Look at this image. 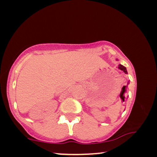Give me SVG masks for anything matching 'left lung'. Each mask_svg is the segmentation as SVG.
Listing matches in <instances>:
<instances>
[{
	"label": "left lung",
	"instance_id": "1",
	"mask_svg": "<svg viewBox=\"0 0 157 157\" xmlns=\"http://www.w3.org/2000/svg\"><path fill=\"white\" fill-rule=\"evenodd\" d=\"M118 68L120 69V70L123 71L124 73H126V74L127 73V70H126V68L124 67V66H123V65H121V64L119 65V66H118ZM124 88H125V86H124Z\"/></svg>",
	"mask_w": 157,
	"mask_h": 157
}]
</instances>
